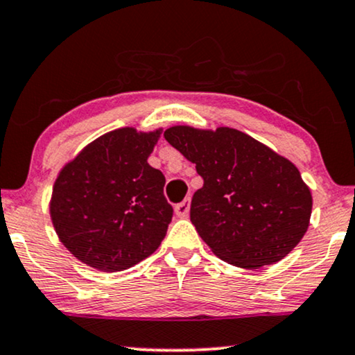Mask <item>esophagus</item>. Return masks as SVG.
Returning a JSON list of instances; mask_svg holds the SVG:
<instances>
[{
	"label": "esophagus",
	"instance_id": "obj_1",
	"mask_svg": "<svg viewBox=\"0 0 355 355\" xmlns=\"http://www.w3.org/2000/svg\"><path fill=\"white\" fill-rule=\"evenodd\" d=\"M174 210H176V215L178 217H187L189 215V210H191V199H184L181 204H178L176 207H174Z\"/></svg>",
	"mask_w": 355,
	"mask_h": 355
}]
</instances>
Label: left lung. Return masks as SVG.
Returning <instances> with one entry per match:
<instances>
[{
	"mask_svg": "<svg viewBox=\"0 0 355 355\" xmlns=\"http://www.w3.org/2000/svg\"><path fill=\"white\" fill-rule=\"evenodd\" d=\"M164 138L204 179L192 197L191 222L215 256L257 269L300 243L313 199L292 161L230 127L174 125Z\"/></svg>",
	"mask_w": 355,
	"mask_h": 355,
	"instance_id": "left-lung-1",
	"label": "left lung"
}]
</instances>
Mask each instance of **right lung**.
<instances>
[{
  "instance_id": "obj_1",
  "label": "right lung",
  "mask_w": 355,
  "mask_h": 355,
  "mask_svg": "<svg viewBox=\"0 0 355 355\" xmlns=\"http://www.w3.org/2000/svg\"><path fill=\"white\" fill-rule=\"evenodd\" d=\"M161 128L123 127L86 145L58 173L50 218L58 239L83 264L119 272L158 250L173 218L166 179L148 156Z\"/></svg>"
}]
</instances>
